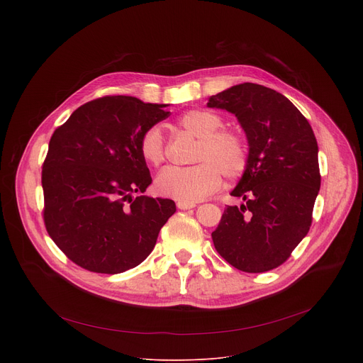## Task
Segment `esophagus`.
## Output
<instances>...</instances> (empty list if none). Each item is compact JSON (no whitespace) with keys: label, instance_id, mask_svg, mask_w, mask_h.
<instances>
[{"label":"esophagus","instance_id":"esophagus-1","mask_svg":"<svg viewBox=\"0 0 363 363\" xmlns=\"http://www.w3.org/2000/svg\"><path fill=\"white\" fill-rule=\"evenodd\" d=\"M177 206H178L179 210H191V208H194L195 203H194V202H182V201H178V202H177Z\"/></svg>","mask_w":363,"mask_h":363}]
</instances>
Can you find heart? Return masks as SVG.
<instances>
[{
	"label": "heart",
	"instance_id": "heart-1",
	"mask_svg": "<svg viewBox=\"0 0 363 363\" xmlns=\"http://www.w3.org/2000/svg\"><path fill=\"white\" fill-rule=\"evenodd\" d=\"M179 125L199 138L192 167H169L155 181L157 192L182 202H198L217 191L223 184V174L240 177L247 167L248 155L241 136L221 129L224 122L214 112L194 109L182 115ZM142 158L152 167H160L167 158L162 130L149 128L140 138Z\"/></svg>",
	"mask_w": 363,
	"mask_h": 363
}]
</instances>
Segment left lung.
Returning a JSON list of instances; mask_svg holds the SVG:
<instances>
[{
  "mask_svg": "<svg viewBox=\"0 0 363 363\" xmlns=\"http://www.w3.org/2000/svg\"><path fill=\"white\" fill-rule=\"evenodd\" d=\"M233 113L248 142L245 171L211 234L235 269L264 273L283 264L312 225L320 189L318 142L312 126L281 93L255 83L233 86L206 103Z\"/></svg>",
  "mask_w": 363,
  "mask_h": 363,
  "instance_id": "left-lung-1",
  "label": "left lung"
}]
</instances>
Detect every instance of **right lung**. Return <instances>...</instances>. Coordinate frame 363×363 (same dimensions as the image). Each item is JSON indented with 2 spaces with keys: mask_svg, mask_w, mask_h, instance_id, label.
Listing matches in <instances>:
<instances>
[{
  "mask_svg": "<svg viewBox=\"0 0 363 363\" xmlns=\"http://www.w3.org/2000/svg\"><path fill=\"white\" fill-rule=\"evenodd\" d=\"M168 105L105 96L76 109L50 139L43 165L44 224L77 266L118 274L140 264L177 211L143 194L152 184L139 142Z\"/></svg>",
  "mask_w": 363,
  "mask_h": 363,
  "instance_id": "add662e5",
  "label": "right lung"
}]
</instances>
